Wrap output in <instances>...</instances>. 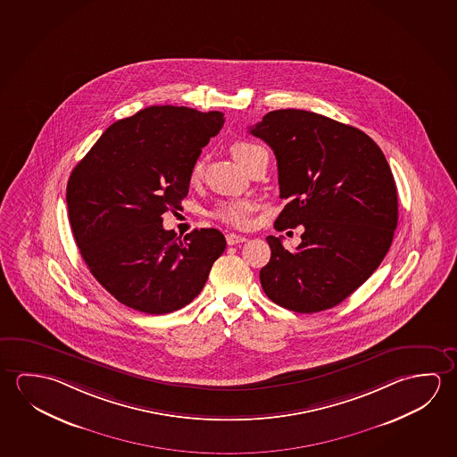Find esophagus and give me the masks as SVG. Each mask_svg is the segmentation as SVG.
I'll return each instance as SVG.
<instances>
[{
    "mask_svg": "<svg viewBox=\"0 0 457 457\" xmlns=\"http://www.w3.org/2000/svg\"><path fill=\"white\" fill-rule=\"evenodd\" d=\"M247 237L245 236H240V234H228L226 236V242H228V245H237V244H242V242H245Z\"/></svg>",
    "mask_w": 457,
    "mask_h": 457,
    "instance_id": "esophagus-1",
    "label": "esophagus"
}]
</instances>
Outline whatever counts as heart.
I'll use <instances>...</instances> for the list:
<instances>
[{
    "label": "heart",
    "mask_w": 457,
    "mask_h": 457,
    "mask_svg": "<svg viewBox=\"0 0 457 457\" xmlns=\"http://www.w3.org/2000/svg\"><path fill=\"white\" fill-rule=\"evenodd\" d=\"M258 148L253 143L248 142H236L231 145V154L240 165H245L247 162L250 153ZM203 177V162L195 161L191 173H189V181L191 183H197ZM256 209V204L253 201H226L218 205L217 209L213 210V217L228 223V225L236 226V228H244L250 223V215L252 212Z\"/></svg>",
    "instance_id": "heart-1"
}]
</instances>
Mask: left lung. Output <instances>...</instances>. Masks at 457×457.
<instances>
[{
    "mask_svg": "<svg viewBox=\"0 0 457 457\" xmlns=\"http://www.w3.org/2000/svg\"><path fill=\"white\" fill-rule=\"evenodd\" d=\"M250 134L276 154L287 205L274 228H304L295 252L282 237H266L262 290L301 314L337 306L378 270L394 239L398 201L387 159L365 132L304 110L270 112Z\"/></svg>",
    "mask_w": 457,
    "mask_h": 457,
    "instance_id": "obj_1",
    "label": "left lung"
}]
</instances>
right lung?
Returning <instances> with one entry per match:
<instances>
[{
    "mask_svg": "<svg viewBox=\"0 0 457 457\" xmlns=\"http://www.w3.org/2000/svg\"><path fill=\"white\" fill-rule=\"evenodd\" d=\"M225 124L223 112L148 106L106 129L67 185L76 245L98 284L145 314H169L201 293L225 236L195 229L181 240L162 213L180 209L189 173Z\"/></svg>",
    "mask_w": 457,
    "mask_h": 457,
    "instance_id": "obj_1",
    "label": "right lung"
}]
</instances>
